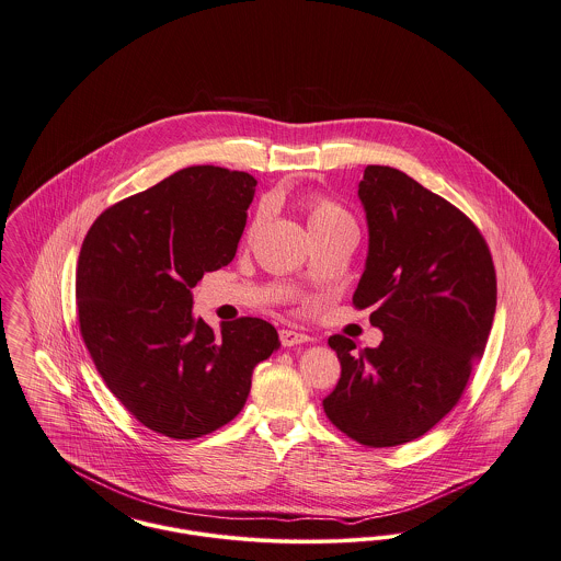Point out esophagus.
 I'll return each instance as SVG.
<instances>
[{
  "mask_svg": "<svg viewBox=\"0 0 561 561\" xmlns=\"http://www.w3.org/2000/svg\"><path fill=\"white\" fill-rule=\"evenodd\" d=\"M280 344L283 346H298V344H304V342H308L310 336H306V334H299L296 330H280Z\"/></svg>",
  "mask_w": 561,
  "mask_h": 561,
  "instance_id": "obj_1",
  "label": "esophagus"
}]
</instances>
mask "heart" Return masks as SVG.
<instances>
[{"label": "heart", "instance_id": "1", "mask_svg": "<svg viewBox=\"0 0 561 561\" xmlns=\"http://www.w3.org/2000/svg\"><path fill=\"white\" fill-rule=\"evenodd\" d=\"M301 208L306 213V224L312 233V238L317 236H325V233H336V231H355V221L351 217V213L340 206L336 199L323 195V193H306L301 197ZM263 208L257 210V215L253 217L251 224V233L262 225Z\"/></svg>", "mask_w": 561, "mask_h": 561}]
</instances>
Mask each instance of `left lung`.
<instances>
[{
	"label": "left lung",
	"mask_w": 561,
	"mask_h": 561,
	"mask_svg": "<svg viewBox=\"0 0 561 561\" xmlns=\"http://www.w3.org/2000/svg\"><path fill=\"white\" fill-rule=\"evenodd\" d=\"M370 247L353 296L373 308L376 348L330 337L342 373L323 400L328 419L366 447L427 434L459 402L495 314V267L485 238L459 208L389 165L359 183Z\"/></svg>",
	"instance_id": "obj_1"
}]
</instances>
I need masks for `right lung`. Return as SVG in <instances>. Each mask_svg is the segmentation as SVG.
<instances>
[{"instance_id":"add662e5","label":"right lung","mask_w":561,"mask_h":561,"mask_svg":"<svg viewBox=\"0 0 561 561\" xmlns=\"http://www.w3.org/2000/svg\"><path fill=\"white\" fill-rule=\"evenodd\" d=\"M257 181L191 165L104 210L78 257L80 334L114 398L145 427L193 440L242 411L274 325L240 317L217 334L191 289L233 260Z\"/></svg>"}]
</instances>
